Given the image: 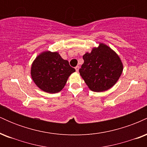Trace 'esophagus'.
Here are the masks:
<instances>
[{"label": "esophagus", "instance_id": "esophagus-1", "mask_svg": "<svg viewBox=\"0 0 147 147\" xmlns=\"http://www.w3.org/2000/svg\"><path fill=\"white\" fill-rule=\"evenodd\" d=\"M79 65H77V66L75 67V70H76V71H77V72L79 71Z\"/></svg>", "mask_w": 147, "mask_h": 147}]
</instances>
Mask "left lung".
Masks as SVG:
<instances>
[{"mask_svg": "<svg viewBox=\"0 0 147 147\" xmlns=\"http://www.w3.org/2000/svg\"><path fill=\"white\" fill-rule=\"evenodd\" d=\"M84 63L79 69L80 75L94 92H104L112 88L120 77L123 64L114 50L104 43H99L90 53L83 56Z\"/></svg>", "mask_w": 147, "mask_h": 147, "instance_id": "left-lung-1", "label": "left lung"}]
</instances>
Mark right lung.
Wrapping results in <instances>:
<instances>
[{"instance_id":"add662e5","label":"right lung","mask_w":147,"mask_h":147,"mask_svg":"<svg viewBox=\"0 0 147 147\" xmlns=\"http://www.w3.org/2000/svg\"><path fill=\"white\" fill-rule=\"evenodd\" d=\"M75 69L64 60L59 52L45 51L36 57L32 64L31 77L41 90L48 93L60 92L69 76Z\"/></svg>"}]
</instances>
